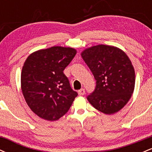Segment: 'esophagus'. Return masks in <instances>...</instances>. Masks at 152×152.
<instances>
[{
    "label": "esophagus",
    "mask_w": 152,
    "mask_h": 152,
    "mask_svg": "<svg viewBox=\"0 0 152 152\" xmlns=\"http://www.w3.org/2000/svg\"><path fill=\"white\" fill-rule=\"evenodd\" d=\"M78 95H79V96H83V94H85V89H84V88H81V89L78 90Z\"/></svg>",
    "instance_id": "1"
}]
</instances>
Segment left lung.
<instances>
[{
    "label": "left lung",
    "instance_id": "1",
    "mask_svg": "<svg viewBox=\"0 0 152 152\" xmlns=\"http://www.w3.org/2000/svg\"><path fill=\"white\" fill-rule=\"evenodd\" d=\"M81 56L96 81L88 101L104 114L118 112L129 102L135 85V72L128 56L117 47L97 45L85 49Z\"/></svg>",
    "mask_w": 152,
    "mask_h": 152
}]
</instances>
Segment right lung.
I'll list each match as a JSON object with an SVG mask.
<instances>
[{
    "instance_id": "add662e5",
    "label": "right lung",
    "mask_w": 152,
    "mask_h": 152,
    "mask_svg": "<svg viewBox=\"0 0 152 152\" xmlns=\"http://www.w3.org/2000/svg\"><path fill=\"white\" fill-rule=\"evenodd\" d=\"M76 54L73 48L53 46L35 51L26 60L20 77L23 95L39 117L58 120L77 96L63 72Z\"/></svg>"
}]
</instances>
